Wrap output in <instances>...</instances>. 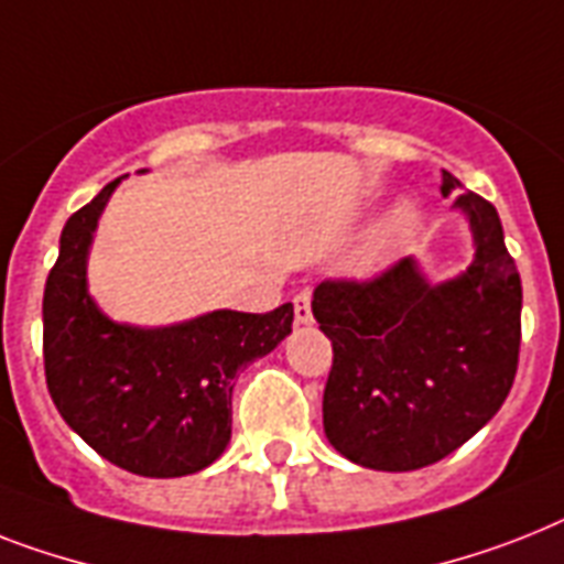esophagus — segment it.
Masks as SVG:
<instances>
[{
  "mask_svg": "<svg viewBox=\"0 0 564 564\" xmlns=\"http://www.w3.org/2000/svg\"><path fill=\"white\" fill-rule=\"evenodd\" d=\"M310 301H313V295L310 292H297L295 297H292V306H295V324H313V306H310Z\"/></svg>",
  "mask_w": 564,
  "mask_h": 564,
  "instance_id": "obj_1",
  "label": "esophagus"
}]
</instances>
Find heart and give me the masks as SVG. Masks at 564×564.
<instances>
[{
	"mask_svg": "<svg viewBox=\"0 0 564 564\" xmlns=\"http://www.w3.org/2000/svg\"><path fill=\"white\" fill-rule=\"evenodd\" d=\"M416 226H420V210H416V205L414 203L397 205V208L388 214L386 223L377 228L373 240L368 242V249H365V263H368V267L386 263L393 251L402 249V246L414 237Z\"/></svg>",
	"mask_w": 564,
	"mask_h": 564,
	"instance_id": "obj_1",
	"label": "heart"
}]
</instances>
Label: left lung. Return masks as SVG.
Returning <instances> with one entry per match:
<instances>
[{"mask_svg": "<svg viewBox=\"0 0 564 564\" xmlns=\"http://www.w3.org/2000/svg\"><path fill=\"white\" fill-rule=\"evenodd\" d=\"M460 187L443 171L441 194ZM475 258L432 283L414 258L368 281H324L313 315L333 341L324 434L379 473H411L464 446L498 414L521 347V278L498 210L466 191Z\"/></svg>", "mask_w": 564, "mask_h": 564, "instance_id": "1", "label": "left lung"}]
</instances>
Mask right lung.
Wrapping results in <instances>:
<instances>
[{"label": "right lung", "mask_w": 564, "mask_h": 564, "mask_svg": "<svg viewBox=\"0 0 564 564\" xmlns=\"http://www.w3.org/2000/svg\"><path fill=\"white\" fill-rule=\"evenodd\" d=\"M121 178L68 217L43 295L45 382L59 416L100 457L144 478L210 466L231 441L237 370L292 333V304L272 313L214 310L171 327L118 324L86 286L98 219Z\"/></svg>", "instance_id": "right-lung-1"}]
</instances>
